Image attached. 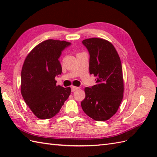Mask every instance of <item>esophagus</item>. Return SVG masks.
<instances>
[{
	"label": "esophagus",
	"instance_id": "esophagus-1",
	"mask_svg": "<svg viewBox=\"0 0 157 157\" xmlns=\"http://www.w3.org/2000/svg\"><path fill=\"white\" fill-rule=\"evenodd\" d=\"M78 89H79V87H76V86H72V87H71V91L72 92H75V91L77 90H78Z\"/></svg>",
	"mask_w": 157,
	"mask_h": 157
}]
</instances>
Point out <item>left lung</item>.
Listing matches in <instances>:
<instances>
[{
  "label": "left lung",
  "mask_w": 157,
  "mask_h": 157,
  "mask_svg": "<svg viewBox=\"0 0 157 157\" xmlns=\"http://www.w3.org/2000/svg\"><path fill=\"white\" fill-rule=\"evenodd\" d=\"M82 43L90 53V73L96 77V84L85 88L82 108L95 121H106L117 111L123 97L121 60L112 43L105 39L88 38Z\"/></svg>",
  "instance_id": "obj_1"
}]
</instances>
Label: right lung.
I'll list each match as a JSON object with an SVG mask.
<instances>
[{"label": "right lung", "instance_id": "add662e5", "mask_svg": "<svg viewBox=\"0 0 157 157\" xmlns=\"http://www.w3.org/2000/svg\"><path fill=\"white\" fill-rule=\"evenodd\" d=\"M71 43L49 39L33 48L23 63L21 92L26 104L38 119H48L60 111L71 94V88L56 85L62 72L59 57Z\"/></svg>", "mask_w": 157, "mask_h": 157}]
</instances>
